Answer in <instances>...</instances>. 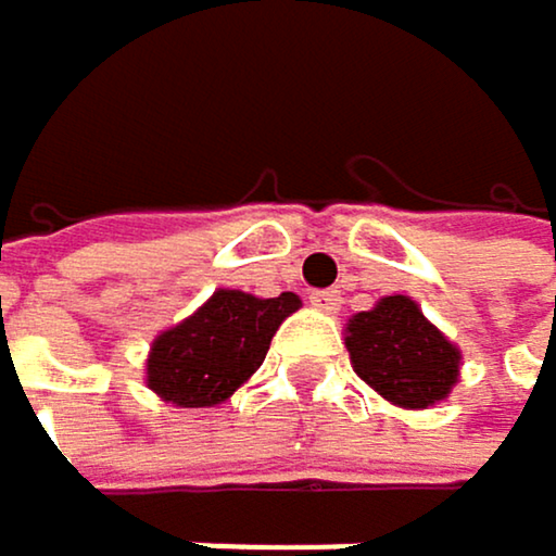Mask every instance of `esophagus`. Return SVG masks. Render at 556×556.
<instances>
[{"instance_id": "esophagus-1", "label": "esophagus", "mask_w": 556, "mask_h": 556, "mask_svg": "<svg viewBox=\"0 0 556 556\" xmlns=\"http://www.w3.org/2000/svg\"><path fill=\"white\" fill-rule=\"evenodd\" d=\"M312 305L318 308V312H339V305H342V299H339V291H312Z\"/></svg>"}]
</instances>
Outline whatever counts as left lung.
<instances>
[{
	"label": "left lung",
	"instance_id": "8db88e82",
	"mask_svg": "<svg viewBox=\"0 0 556 556\" xmlns=\"http://www.w3.org/2000/svg\"><path fill=\"white\" fill-rule=\"evenodd\" d=\"M345 349L355 376L403 409L443 403L459 379V349L406 294H386L352 315Z\"/></svg>",
	"mask_w": 556,
	"mask_h": 556
}]
</instances>
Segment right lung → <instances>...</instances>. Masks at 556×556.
I'll use <instances>...</instances> for the list:
<instances>
[{
    "instance_id": "1",
    "label": "right lung",
    "mask_w": 556,
    "mask_h": 556,
    "mask_svg": "<svg viewBox=\"0 0 556 556\" xmlns=\"http://www.w3.org/2000/svg\"><path fill=\"white\" fill-rule=\"evenodd\" d=\"M299 308L302 299L294 291L257 299L238 288H217L194 315L153 339L147 386L184 409L224 403L257 372L278 325Z\"/></svg>"
}]
</instances>
